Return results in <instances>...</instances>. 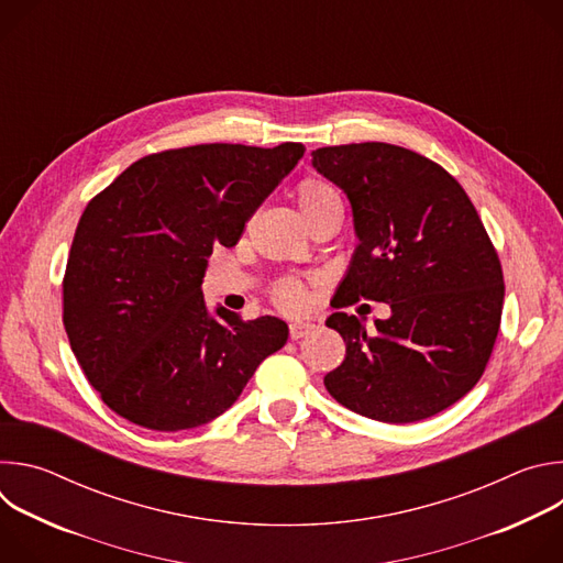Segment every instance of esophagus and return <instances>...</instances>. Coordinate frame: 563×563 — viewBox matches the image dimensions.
<instances>
[{
    "instance_id": "esophagus-1",
    "label": "esophagus",
    "mask_w": 563,
    "mask_h": 563,
    "mask_svg": "<svg viewBox=\"0 0 563 563\" xmlns=\"http://www.w3.org/2000/svg\"><path fill=\"white\" fill-rule=\"evenodd\" d=\"M313 330H316L313 323H307V320H298V323H291V325H289V339H291V341H298V339L307 336V334L313 332Z\"/></svg>"
}]
</instances>
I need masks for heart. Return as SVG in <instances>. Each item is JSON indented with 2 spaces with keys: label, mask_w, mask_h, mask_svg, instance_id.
Instances as JSON below:
<instances>
[{
  "label": "heart",
  "mask_w": 563,
  "mask_h": 563,
  "mask_svg": "<svg viewBox=\"0 0 563 563\" xmlns=\"http://www.w3.org/2000/svg\"><path fill=\"white\" fill-rule=\"evenodd\" d=\"M294 200L311 227L332 218H341L343 213V202L336 187L318 176L302 178L294 189ZM269 296L272 302L287 313H298L309 302L307 285L296 276H285L276 280L269 289Z\"/></svg>",
  "instance_id": "obj_1"
}]
</instances>
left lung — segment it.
<instances>
[{
	"label": "left lung",
	"mask_w": 563,
	"mask_h": 563,
	"mask_svg": "<svg viewBox=\"0 0 563 563\" xmlns=\"http://www.w3.org/2000/svg\"><path fill=\"white\" fill-rule=\"evenodd\" d=\"M311 155L347 194L361 240L334 307L365 298L391 309L374 332L354 313L328 318L347 352L325 387L374 421L434 417L476 385L499 334L506 285L493 240L463 187L421 153L361 142Z\"/></svg>",
	"instance_id": "left-lung-1"
}]
</instances>
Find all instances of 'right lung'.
Masks as SVG:
<instances>
[{"label": "right lung", "mask_w": 563, "mask_h": 563, "mask_svg": "<svg viewBox=\"0 0 563 563\" xmlns=\"http://www.w3.org/2000/svg\"><path fill=\"white\" fill-rule=\"evenodd\" d=\"M302 153L300 142L159 151L87 205L62 280V320L115 415L157 432L209 423L287 343L274 316L245 320L224 307L211 316L202 278L213 247L238 243Z\"/></svg>", "instance_id": "obj_1"}]
</instances>
